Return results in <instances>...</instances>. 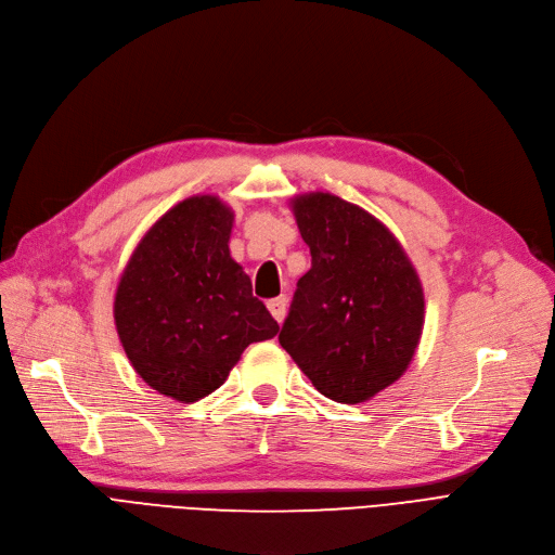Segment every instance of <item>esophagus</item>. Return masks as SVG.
<instances>
[{"mask_svg": "<svg viewBox=\"0 0 555 555\" xmlns=\"http://www.w3.org/2000/svg\"><path fill=\"white\" fill-rule=\"evenodd\" d=\"M266 307H269V312L273 314V319H275L278 323H282V319H284V314H286V298H284V296H278V298L266 302Z\"/></svg>", "mask_w": 555, "mask_h": 555, "instance_id": "34e87169", "label": "esophagus"}]
</instances>
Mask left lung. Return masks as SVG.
I'll list each match as a JSON object with an SVG mask.
<instances>
[{"label": "left lung", "instance_id": "8db88e82", "mask_svg": "<svg viewBox=\"0 0 555 555\" xmlns=\"http://www.w3.org/2000/svg\"><path fill=\"white\" fill-rule=\"evenodd\" d=\"M312 269L280 344L332 401L354 405L408 371L426 319L424 284L401 241L366 209L327 191L289 203Z\"/></svg>", "mask_w": 555, "mask_h": 555}]
</instances>
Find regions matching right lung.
<instances>
[{
	"instance_id": "right-lung-1",
	"label": "right lung",
	"mask_w": 555,
	"mask_h": 555,
	"mask_svg": "<svg viewBox=\"0 0 555 555\" xmlns=\"http://www.w3.org/2000/svg\"><path fill=\"white\" fill-rule=\"evenodd\" d=\"M232 225L234 211L218 195L186 197L141 236L116 286L129 364L177 403L218 389L243 350L280 330L230 255Z\"/></svg>"
}]
</instances>
